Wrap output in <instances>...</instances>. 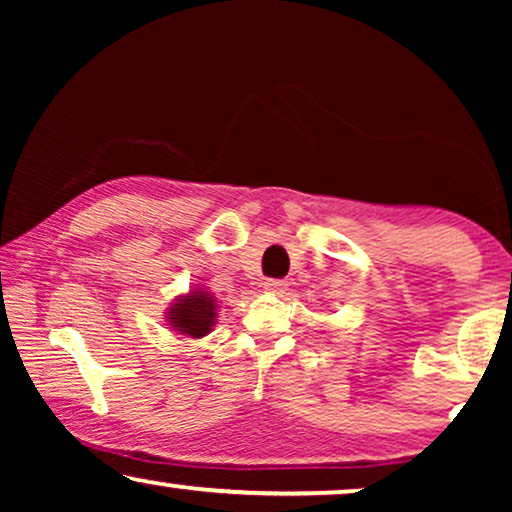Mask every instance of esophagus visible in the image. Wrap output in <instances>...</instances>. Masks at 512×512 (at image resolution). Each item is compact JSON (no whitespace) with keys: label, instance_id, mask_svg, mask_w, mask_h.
I'll return each instance as SVG.
<instances>
[{"label":"esophagus","instance_id":"obj_1","mask_svg":"<svg viewBox=\"0 0 512 512\" xmlns=\"http://www.w3.org/2000/svg\"><path fill=\"white\" fill-rule=\"evenodd\" d=\"M286 286L289 284H286L284 279H268V282L263 284V289L268 293H275V296H282V293L286 291Z\"/></svg>","mask_w":512,"mask_h":512}]
</instances>
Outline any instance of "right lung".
Instances as JSON below:
<instances>
[{"label":"right lung","instance_id":"1","mask_svg":"<svg viewBox=\"0 0 512 512\" xmlns=\"http://www.w3.org/2000/svg\"><path fill=\"white\" fill-rule=\"evenodd\" d=\"M216 317V300L209 291H191L188 296H179L177 303L167 312L174 331L191 335V338H202L212 331Z\"/></svg>","mask_w":512,"mask_h":512}]
</instances>
